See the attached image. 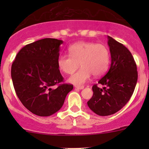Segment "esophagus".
Wrapping results in <instances>:
<instances>
[{
    "mask_svg": "<svg viewBox=\"0 0 149 149\" xmlns=\"http://www.w3.org/2000/svg\"><path fill=\"white\" fill-rule=\"evenodd\" d=\"M75 88H78V89L81 90V89H84V86H75Z\"/></svg>",
    "mask_w": 149,
    "mask_h": 149,
    "instance_id": "obj_1",
    "label": "esophagus"
}]
</instances>
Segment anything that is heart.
Listing matches in <instances>:
<instances>
[{
  "label": "heart",
  "mask_w": 149,
  "mask_h": 149,
  "mask_svg": "<svg viewBox=\"0 0 149 149\" xmlns=\"http://www.w3.org/2000/svg\"><path fill=\"white\" fill-rule=\"evenodd\" d=\"M110 62L109 51L106 46L90 42H79L69 47V55H61L58 58V66L66 74L73 73L81 64V68L70 76L69 83L76 86L83 85L92 74L103 75Z\"/></svg>",
  "instance_id": "1"
}]
</instances>
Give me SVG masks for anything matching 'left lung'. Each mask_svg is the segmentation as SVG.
<instances>
[{
  "label": "left lung",
  "instance_id": "8db88e82",
  "mask_svg": "<svg viewBox=\"0 0 149 149\" xmlns=\"http://www.w3.org/2000/svg\"><path fill=\"white\" fill-rule=\"evenodd\" d=\"M111 65L107 73L99 81L104 86H92V97L87 102L88 107L97 115L115 114L130 100L137 84L138 72L131 52L123 44L107 36Z\"/></svg>",
  "mask_w": 149,
  "mask_h": 149
}]
</instances>
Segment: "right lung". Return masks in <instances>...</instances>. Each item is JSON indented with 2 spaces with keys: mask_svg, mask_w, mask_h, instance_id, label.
Returning <instances> with one entry per match:
<instances>
[{
  "mask_svg": "<svg viewBox=\"0 0 149 149\" xmlns=\"http://www.w3.org/2000/svg\"><path fill=\"white\" fill-rule=\"evenodd\" d=\"M63 40L45 38L24 47L11 66V78L16 95L24 106L41 117L61 109L67 94L73 89L63 81L58 66Z\"/></svg>",
  "mask_w": 149,
  "mask_h": 149,
  "instance_id": "obj_1",
  "label": "right lung"
}]
</instances>
